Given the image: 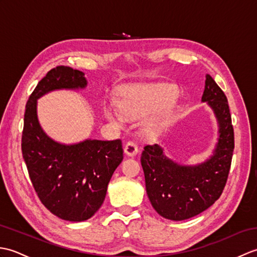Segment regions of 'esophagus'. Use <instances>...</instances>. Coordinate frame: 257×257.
<instances>
[{
  "label": "esophagus",
  "instance_id": "1",
  "mask_svg": "<svg viewBox=\"0 0 257 257\" xmlns=\"http://www.w3.org/2000/svg\"><path fill=\"white\" fill-rule=\"evenodd\" d=\"M123 151H124V154L127 155V156L134 157V156L137 155L138 147H137V145L134 143V141H128V143L125 144V146H124Z\"/></svg>",
  "mask_w": 257,
  "mask_h": 257
}]
</instances>
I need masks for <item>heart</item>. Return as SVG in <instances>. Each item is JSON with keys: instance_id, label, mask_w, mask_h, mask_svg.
<instances>
[{"instance_id": "heart-1", "label": "heart", "mask_w": 257, "mask_h": 257, "mask_svg": "<svg viewBox=\"0 0 257 257\" xmlns=\"http://www.w3.org/2000/svg\"><path fill=\"white\" fill-rule=\"evenodd\" d=\"M168 101L166 94L159 89H138L129 94L120 102L121 111L106 109V116L109 120L121 125L128 118H140L162 107Z\"/></svg>"}]
</instances>
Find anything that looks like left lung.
Returning <instances> with one entry per match:
<instances>
[{"label":"left lung","instance_id":"obj_1","mask_svg":"<svg viewBox=\"0 0 257 257\" xmlns=\"http://www.w3.org/2000/svg\"><path fill=\"white\" fill-rule=\"evenodd\" d=\"M202 101L212 108L219 123L217 144L209 159L194 166L179 165L163 154L159 145L146 146L141 155L147 194L154 209L168 220H187L209 209L227 181L234 130L227 98L209 74Z\"/></svg>","mask_w":257,"mask_h":257}]
</instances>
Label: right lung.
<instances>
[{
    "instance_id": "1",
    "label": "right lung",
    "mask_w": 257,
    "mask_h": 257,
    "mask_svg": "<svg viewBox=\"0 0 257 257\" xmlns=\"http://www.w3.org/2000/svg\"><path fill=\"white\" fill-rule=\"evenodd\" d=\"M85 74L57 66L46 74L26 103L22 154L41 202L59 219L81 222L99 210L113 171L123 159L121 140L86 139L74 145L53 140L37 118V99L53 90L83 89Z\"/></svg>"
}]
</instances>
